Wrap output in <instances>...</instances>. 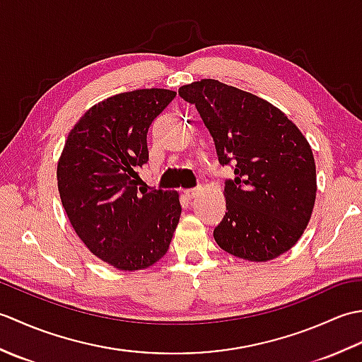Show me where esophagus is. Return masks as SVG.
<instances>
[{
  "mask_svg": "<svg viewBox=\"0 0 362 362\" xmlns=\"http://www.w3.org/2000/svg\"><path fill=\"white\" fill-rule=\"evenodd\" d=\"M199 193H201V188H191V189L185 191V196L188 199H194V197H197Z\"/></svg>",
  "mask_w": 362,
  "mask_h": 362,
  "instance_id": "1",
  "label": "esophagus"
}]
</instances>
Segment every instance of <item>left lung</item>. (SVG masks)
Returning a JSON list of instances; mask_svg holds the SVG:
<instances>
[{"label":"left lung","instance_id":"obj_1","mask_svg":"<svg viewBox=\"0 0 362 362\" xmlns=\"http://www.w3.org/2000/svg\"><path fill=\"white\" fill-rule=\"evenodd\" d=\"M179 95L196 105L219 163L235 168L214 241L230 255L257 263L288 252L316 202V163L303 134L271 103L219 81L188 83Z\"/></svg>","mask_w":362,"mask_h":362}]
</instances>
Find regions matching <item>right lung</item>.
I'll list each match as a JSON object with an SVG mask.
<instances>
[{
	"mask_svg": "<svg viewBox=\"0 0 362 362\" xmlns=\"http://www.w3.org/2000/svg\"><path fill=\"white\" fill-rule=\"evenodd\" d=\"M175 91L143 88L104 99L76 122L57 163L60 201L88 250L119 271L156 264L171 244L177 191L138 188L148 130Z\"/></svg>",
	"mask_w": 362,
	"mask_h": 362,
	"instance_id": "obj_1",
	"label": "right lung"
}]
</instances>
